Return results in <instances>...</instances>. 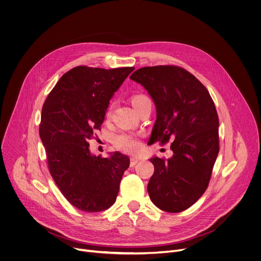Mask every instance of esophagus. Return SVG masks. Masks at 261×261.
Returning <instances> with one entry per match:
<instances>
[{
	"mask_svg": "<svg viewBox=\"0 0 261 261\" xmlns=\"http://www.w3.org/2000/svg\"><path fill=\"white\" fill-rule=\"evenodd\" d=\"M140 161H141V160L138 159V158H135V156H132V158L130 159V165L133 167V166H135Z\"/></svg>",
	"mask_w": 261,
	"mask_h": 261,
	"instance_id": "1",
	"label": "esophagus"
}]
</instances>
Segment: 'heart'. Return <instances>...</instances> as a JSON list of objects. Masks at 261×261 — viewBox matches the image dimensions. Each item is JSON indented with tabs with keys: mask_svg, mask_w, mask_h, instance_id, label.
Segmentation results:
<instances>
[{
	"mask_svg": "<svg viewBox=\"0 0 261 261\" xmlns=\"http://www.w3.org/2000/svg\"><path fill=\"white\" fill-rule=\"evenodd\" d=\"M147 100H149V98L143 94H136L131 97V103L136 111H138V109H140L143 103ZM107 115L109 116L110 112H108ZM114 144H115L116 148H118L119 150L125 151V152H130V153L137 151L138 148H140V144H138L137 137L135 135L129 134V133L119 134L115 138Z\"/></svg>",
	"mask_w": 261,
	"mask_h": 261,
	"instance_id": "obj_1",
	"label": "heart"
}]
</instances>
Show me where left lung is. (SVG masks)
Returning <instances> with one entry per match:
<instances>
[{
    "mask_svg": "<svg viewBox=\"0 0 261 261\" xmlns=\"http://www.w3.org/2000/svg\"><path fill=\"white\" fill-rule=\"evenodd\" d=\"M130 79L141 84L155 103L149 143L174 140L170 159H150L154 165L148 184L150 199L169 213L187 210L206 190L219 152L214 101L193 74L177 66L144 67Z\"/></svg>",
    "mask_w": 261,
    "mask_h": 261,
    "instance_id": "8db88e82",
    "label": "left lung"
}]
</instances>
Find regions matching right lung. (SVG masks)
Returning <instances> with one entry per match:
<instances>
[{"instance_id":"add662e5","label":"right lung","mask_w":261,"mask_h":261,"mask_svg":"<svg viewBox=\"0 0 261 261\" xmlns=\"http://www.w3.org/2000/svg\"><path fill=\"white\" fill-rule=\"evenodd\" d=\"M134 70L77 66L51 90L42 109L40 137L50 174L65 198L84 212L105 211L115 202L129 158L120 152L102 159L89 150L110 99Z\"/></svg>"}]
</instances>
